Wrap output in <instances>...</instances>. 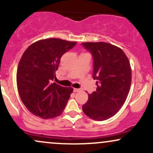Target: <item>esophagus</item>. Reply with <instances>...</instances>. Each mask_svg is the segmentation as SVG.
Segmentation results:
<instances>
[{"mask_svg":"<svg viewBox=\"0 0 153 153\" xmlns=\"http://www.w3.org/2000/svg\"><path fill=\"white\" fill-rule=\"evenodd\" d=\"M81 91V89H80V88H73V91H74L75 93L79 92V91Z\"/></svg>","mask_w":153,"mask_h":153,"instance_id":"1","label":"esophagus"}]
</instances>
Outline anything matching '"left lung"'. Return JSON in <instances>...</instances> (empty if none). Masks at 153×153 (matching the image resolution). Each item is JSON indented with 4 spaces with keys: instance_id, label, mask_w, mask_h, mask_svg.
<instances>
[{
    "instance_id": "1",
    "label": "left lung",
    "mask_w": 153,
    "mask_h": 153,
    "mask_svg": "<svg viewBox=\"0 0 153 153\" xmlns=\"http://www.w3.org/2000/svg\"><path fill=\"white\" fill-rule=\"evenodd\" d=\"M94 59L93 78L96 91L88 95L82 105L84 114L91 119L103 121L113 117L123 106L130 89V63L122 49L106 42H84Z\"/></svg>"
}]
</instances>
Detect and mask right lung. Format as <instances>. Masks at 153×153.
Here are the masks:
<instances>
[{
	"label": "right lung",
	"instance_id": "right-lung-1",
	"mask_svg": "<svg viewBox=\"0 0 153 153\" xmlns=\"http://www.w3.org/2000/svg\"><path fill=\"white\" fill-rule=\"evenodd\" d=\"M76 43L46 39L33 43L23 54L17 69V88L22 102L34 115L47 119L62 113L73 88L52 80L61 57Z\"/></svg>",
	"mask_w": 153,
	"mask_h": 153
}]
</instances>
